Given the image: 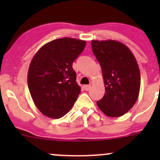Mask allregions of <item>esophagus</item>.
<instances>
[{"instance_id": "34e87169", "label": "esophagus", "mask_w": 160, "mask_h": 160, "mask_svg": "<svg viewBox=\"0 0 160 160\" xmlns=\"http://www.w3.org/2000/svg\"><path fill=\"white\" fill-rule=\"evenodd\" d=\"M83 88H84L85 90L88 91V90H90V88H91V86H90V85H85V86L83 87Z\"/></svg>"}]
</instances>
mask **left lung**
<instances>
[{
	"label": "left lung",
	"mask_w": 160,
	"mask_h": 160,
	"mask_svg": "<svg viewBox=\"0 0 160 160\" xmlns=\"http://www.w3.org/2000/svg\"><path fill=\"white\" fill-rule=\"evenodd\" d=\"M93 53L101 65L105 93L97 101L109 117H120L134 106L140 90V71L135 56L125 45L114 40H92Z\"/></svg>",
	"instance_id": "obj_1"
}]
</instances>
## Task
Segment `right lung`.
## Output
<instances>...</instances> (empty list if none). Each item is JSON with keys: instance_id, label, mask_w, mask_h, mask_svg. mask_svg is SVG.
I'll use <instances>...</instances> for the list:
<instances>
[{"instance_id": "1", "label": "right lung", "mask_w": 160, "mask_h": 160, "mask_svg": "<svg viewBox=\"0 0 160 160\" xmlns=\"http://www.w3.org/2000/svg\"><path fill=\"white\" fill-rule=\"evenodd\" d=\"M85 46L83 40L58 38L44 45L32 58L28 89L35 106L44 115L59 118L74 105L80 87L72 65Z\"/></svg>"}]
</instances>
